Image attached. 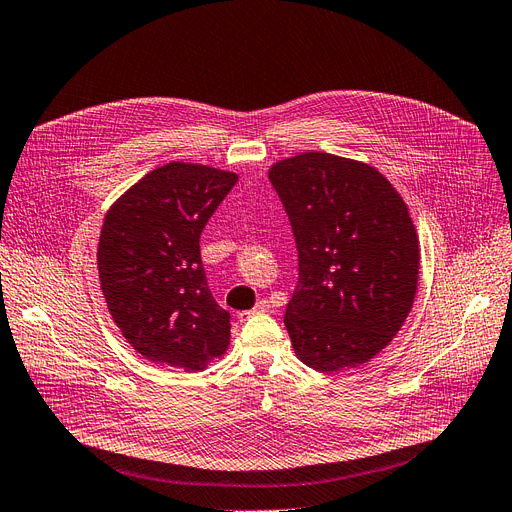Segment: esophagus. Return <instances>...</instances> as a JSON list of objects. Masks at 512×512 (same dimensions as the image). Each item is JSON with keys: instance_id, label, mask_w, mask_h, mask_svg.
I'll return each mask as SVG.
<instances>
[{"instance_id": "esophagus-1", "label": "esophagus", "mask_w": 512, "mask_h": 512, "mask_svg": "<svg viewBox=\"0 0 512 512\" xmlns=\"http://www.w3.org/2000/svg\"><path fill=\"white\" fill-rule=\"evenodd\" d=\"M270 308H272V306H270V301H268V299H261V301H259V304H257V306L253 308V310H246V312H240V314H238V318H240V320H246V318H251V316H255V314H263V312H270Z\"/></svg>"}]
</instances>
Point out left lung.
I'll return each instance as SVG.
<instances>
[{
	"mask_svg": "<svg viewBox=\"0 0 512 512\" xmlns=\"http://www.w3.org/2000/svg\"><path fill=\"white\" fill-rule=\"evenodd\" d=\"M268 177L299 253L285 314L297 358L323 373L371 361L418 293L420 242L405 200L375 166L325 151L280 160Z\"/></svg>",
	"mask_w": 512,
	"mask_h": 512,
	"instance_id": "1",
	"label": "left lung"
}]
</instances>
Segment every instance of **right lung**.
<instances>
[{
  "mask_svg": "<svg viewBox=\"0 0 512 512\" xmlns=\"http://www.w3.org/2000/svg\"><path fill=\"white\" fill-rule=\"evenodd\" d=\"M238 175L168 162L109 206L97 266L107 310L147 361L202 371L230 346V312L206 285L200 234Z\"/></svg>",
  "mask_w": 512,
  "mask_h": 512,
  "instance_id": "obj_1",
  "label": "right lung"
}]
</instances>
